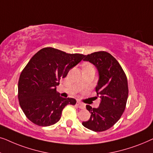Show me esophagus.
Masks as SVG:
<instances>
[{"instance_id": "obj_1", "label": "esophagus", "mask_w": 153, "mask_h": 153, "mask_svg": "<svg viewBox=\"0 0 153 153\" xmlns=\"http://www.w3.org/2000/svg\"><path fill=\"white\" fill-rule=\"evenodd\" d=\"M76 105H77V106H78L79 108H82V109H83V108H85V104H83V103H81V102H78L76 103Z\"/></svg>"}]
</instances>
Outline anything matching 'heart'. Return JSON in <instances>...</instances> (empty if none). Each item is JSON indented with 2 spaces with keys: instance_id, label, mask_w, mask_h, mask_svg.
<instances>
[{
  "instance_id": "heart-1",
  "label": "heart",
  "mask_w": 153,
  "mask_h": 153,
  "mask_svg": "<svg viewBox=\"0 0 153 153\" xmlns=\"http://www.w3.org/2000/svg\"><path fill=\"white\" fill-rule=\"evenodd\" d=\"M88 66H91V65H88Z\"/></svg>"
}]
</instances>
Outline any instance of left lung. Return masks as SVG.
Instances as JSON below:
<instances>
[{"instance_id": "8db88e82", "label": "left lung", "mask_w": 153, "mask_h": 153, "mask_svg": "<svg viewBox=\"0 0 153 153\" xmlns=\"http://www.w3.org/2000/svg\"><path fill=\"white\" fill-rule=\"evenodd\" d=\"M83 60L97 68L100 79L95 91L101 102L98 108L86 105L91 118L82 125L94 131H106L118 122L126 107L129 92L127 76L116 58L106 51L88 54Z\"/></svg>"}]
</instances>
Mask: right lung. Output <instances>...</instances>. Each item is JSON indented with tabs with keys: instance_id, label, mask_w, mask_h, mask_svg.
Instances as JSON below:
<instances>
[{
	"instance_id": "1",
	"label": "right lung",
	"mask_w": 153,
	"mask_h": 153,
	"mask_svg": "<svg viewBox=\"0 0 153 153\" xmlns=\"http://www.w3.org/2000/svg\"><path fill=\"white\" fill-rule=\"evenodd\" d=\"M84 57L45 47L31 58L18 83L19 102L29 120L39 126H50L59 121L65 106L76 104L74 98L60 97L56 85Z\"/></svg>"
}]
</instances>
